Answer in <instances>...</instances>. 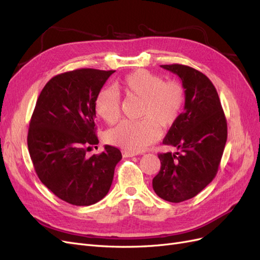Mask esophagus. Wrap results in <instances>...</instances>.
I'll return each mask as SVG.
<instances>
[{
  "label": "esophagus",
  "instance_id": "34e87169",
  "mask_svg": "<svg viewBox=\"0 0 260 260\" xmlns=\"http://www.w3.org/2000/svg\"><path fill=\"white\" fill-rule=\"evenodd\" d=\"M138 155V153H135V152H130V151H123L122 152V156L123 157H133Z\"/></svg>",
  "mask_w": 260,
  "mask_h": 260
}]
</instances>
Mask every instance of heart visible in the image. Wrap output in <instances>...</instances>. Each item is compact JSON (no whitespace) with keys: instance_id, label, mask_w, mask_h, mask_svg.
<instances>
[{"instance_id":"b5f03b06","label":"heart","mask_w":260,"mask_h":260,"mask_svg":"<svg viewBox=\"0 0 260 260\" xmlns=\"http://www.w3.org/2000/svg\"><path fill=\"white\" fill-rule=\"evenodd\" d=\"M117 88L129 96L143 100L140 121L124 120L106 133L109 144L125 151L140 152L160 137V129H169L182 115L186 93L177 80L165 81L159 75L138 69L117 82ZM94 112L108 124L120 117V98L112 88H104L94 99Z\"/></svg>"}]
</instances>
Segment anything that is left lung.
<instances>
[{
	"instance_id": "left-lung-1",
	"label": "left lung",
	"mask_w": 260,
	"mask_h": 260,
	"mask_svg": "<svg viewBox=\"0 0 260 260\" xmlns=\"http://www.w3.org/2000/svg\"><path fill=\"white\" fill-rule=\"evenodd\" d=\"M161 67L181 78L186 99L182 115L162 141L178 152L158 154L160 170L153 179V188L160 199L180 203L198 195L216 177L228 125L217 90L208 77L185 65Z\"/></svg>"
}]
</instances>
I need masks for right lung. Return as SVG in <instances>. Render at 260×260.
<instances>
[{
    "instance_id": "1",
    "label": "right lung",
    "mask_w": 260,
    "mask_h": 260,
    "mask_svg": "<svg viewBox=\"0 0 260 260\" xmlns=\"http://www.w3.org/2000/svg\"><path fill=\"white\" fill-rule=\"evenodd\" d=\"M115 70L81 68L54 76L38 98L28 130V149L41 182L76 206H89L106 196L116 165L117 147L85 155L99 144L94 99Z\"/></svg>"
}]
</instances>
